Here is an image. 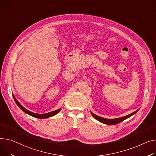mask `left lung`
I'll use <instances>...</instances> for the list:
<instances>
[{
    "instance_id": "1",
    "label": "left lung",
    "mask_w": 156,
    "mask_h": 156,
    "mask_svg": "<svg viewBox=\"0 0 156 156\" xmlns=\"http://www.w3.org/2000/svg\"><path fill=\"white\" fill-rule=\"evenodd\" d=\"M139 109L137 110L136 111H135L134 112L129 114V115H126V116H124V117H120V118H117V119H105V118H103V117H101L100 116H98L96 114H94L93 113H92L91 112H90L91 115L94 117L95 119H97V120H98L99 122L103 123H105V124H107V125H115V124H117L122 121H123L124 120H126L128 118H129L130 117L132 116L133 115H134L135 113H136Z\"/></svg>"
}]
</instances>
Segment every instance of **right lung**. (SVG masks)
Here are the masks:
<instances>
[{
	"label": "right lung",
	"mask_w": 156,
	"mask_h": 156,
	"mask_svg": "<svg viewBox=\"0 0 156 156\" xmlns=\"http://www.w3.org/2000/svg\"><path fill=\"white\" fill-rule=\"evenodd\" d=\"M13 98L16 103V104L18 105V107L21 109L24 112H25L26 113L28 114V115L32 116V117H34L35 118H38V119H46V118H48V117H51L52 116H54L55 115H56V114L58 113H59L61 110V108L58 109V110H55V111H53V112H49V113H43V114H39V113H35L34 112H30L28 110H27L26 108H25L20 103L16 100V98H15V97L13 95Z\"/></svg>",
	"instance_id": "right-lung-1"
}]
</instances>
